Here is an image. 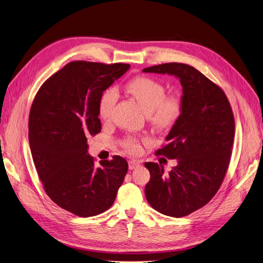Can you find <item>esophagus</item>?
I'll return each instance as SVG.
<instances>
[{
    "mask_svg": "<svg viewBox=\"0 0 263 263\" xmlns=\"http://www.w3.org/2000/svg\"><path fill=\"white\" fill-rule=\"evenodd\" d=\"M128 163H129V170H134L135 167L140 166V163L134 161V160H131V161H129Z\"/></svg>",
    "mask_w": 263,
    "mask_h": 263,
    "instance_id": "esophagus-1",
    "label": "esophagus"
}]
</instances>
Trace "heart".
<instances>
[{
    "instance_id": "obj_1",
    "label": "heart",
    "mask_w": 263,
    "mask_h": 263,
    "mask_svg": "<svg viewBox=\"0 0 263 263\" xmlns=\"http://www.w3.org/2000/svg\"><path fill=\"white\" fill-rule=\"evenodd\" d=\"M126 89L148 113L150 122L161 130L171 129L182 114L180 97L166 95V87L160 81L148 77H136L127 83ZM117 100L118 93L114 87H107L101 92L98 101V113L101 119L108 121L112 118ZM122 147L130 154H137L142 146L139 139L127 136L122 141Z\"/></svg>"
}]
</instances>
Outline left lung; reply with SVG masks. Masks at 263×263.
<instances>
[{
  "instance_id": "1",
  "label": "left lung",
  "mask_w": 263,
  "mask_h": 263,
  "mask_svg": "<svg viewBox=\"0 0 263 263\" xmlns=\"http://www.w3.org/2000/svg\"><path fill=\"white\" fill-rule=\"evenodd\" d=\"M144 72L168 73L180 79L182 114L157 156L175 159L168 175L158 163L147 162L150 180L147 201L162 214L182 217L202 208L223 183L231 158L234 117L227 96L194 67L166 63Z\"/></svg>"
}]
</instances>
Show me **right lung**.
I'll return each instance as SVG.
<instances>
[{
  "instance_id": "right-lung-1",
  "label": "right lung",
  "mask_w": 263,
  "mask_h": 263,
  "mask_svg": "<svg viewBox=\"0 0 263 263\" xmlns=\"http://www.w3.org/2000/svg\"><path fill=\"white\" fill-rule=\"evenodd\" d=\"M129 64L68 63L37 91L29 117V141L37 174L53 202L81 217L98 215L115 201L128 172L120 156L97 166L87 137L101 131V92Z\"/></svg>"
}]
</instances>
